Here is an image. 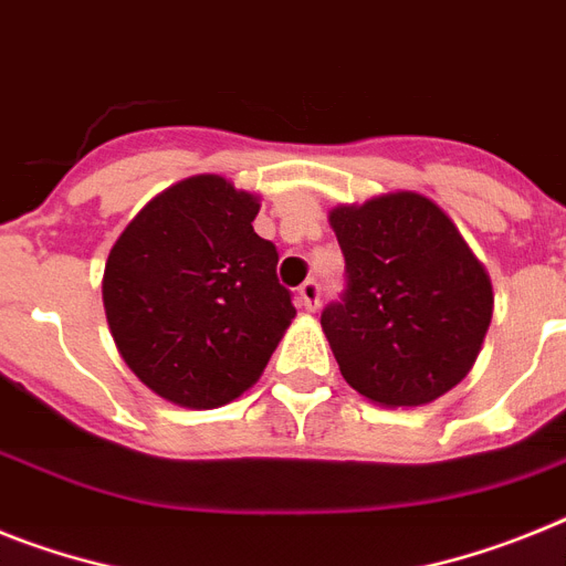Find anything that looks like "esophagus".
I'll use <instances>...</instances> for the list:
<instances>
[{"mask_svg":"<svg viewBox=\"0 0 566 566\" xmlns=\"http://www.w3.org/2000/svg\"><path fill=\"white\" fill-rule=\"evenodd\" d=\"M319 282H316V279H307L296 293L298 305L305 307V311H316V307H319Z\"/></svg>","mask_w":566,"mask_h":566,"instance_id":"1","label":"esophagus"}]
</instances>
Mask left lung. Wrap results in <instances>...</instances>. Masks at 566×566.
Segmentation results:
<instances>
[{
    "label": "left lung",
    "instance_id": "1",
    "mask_svg": "<svg viewBox=\"0 0 566 566\" xmlns=\"http://www.w3.org/2000/svg\"><path fill=\"white\" fill-rule=\"evenodd\" d=\"M345 291L322 311L354 391L379 406H426L472 371L492 322V282L452 218L417 192L331 210Z\"/></svg>",
    "mask_w": 566,
    "mask_h": 566
}]
</instances>
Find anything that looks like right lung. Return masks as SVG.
<instances>
[{"label":"right lung","mask_w":566,"mask_h":566,"mask_svg":"<svg viewBox=\"0 0 566 566\" xmlns=\"http://www.w3.org/2000/svg\"><path fill=\"white\" fill-rule=\"evenodd\" d=\"M259 198L221 175L155 195L114 241L103 307L135 377L184 408L235 400L296 316L275 244L253 230Z\"/></svg>","instance_id":"obj_1"}]
</instances>
